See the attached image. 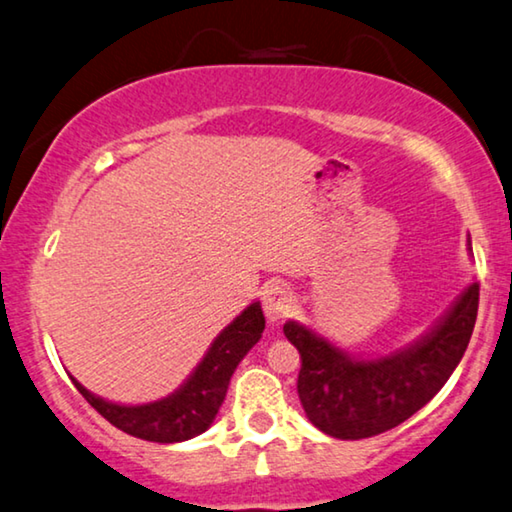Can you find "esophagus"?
<instances>
[{
    "label": "esophagus",
    "instance_id": "34e87169",
    "mask_svg": "<svg viewBox=\"0 0 512 512\" xmlns=\"http://www.w3.org/2000/svg\"><path fill=\"white\" fill-rule=\"evenodd\" d=\"M263 311L270 322H279L288 318V313L293 311V295L286 286L281 283H272L263 290Z\"/></svg>",
    "mask_w": 512,
    "mask_h": 512
}]
</instances>
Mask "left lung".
I'll use <instances>...</instances> for the list:
<instances>
[{
    "label": "left lung",
    "instance_id": "1",
    "mask_svg": "<svg viewBox=\"0 0 512 512\" xmlns=\"http://www.w3.org/2000/svg\"><path fill=\"white\" fill-rule=\"evenodd\" d=\"M476 313L478 283H471L426 336L377 359L350 357L313 329L288 320L283 334L300 350L297 393L309 421L336 439H364L400 426L460 364Z\"/></svg>",
    "mask_w": 512,
    "mask_h": 512
}]
</instances>
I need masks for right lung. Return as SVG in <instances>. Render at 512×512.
Instances as JSON below:
<instances>
[{
	"mask_svg": "<svg viewBox=\"0 0 512 512\" xmlns=\"http://www.w3.org/2000/svg\"><path fill=\"white\" fill-rule=\"evenodd\" d=\"M265 329L261 304H249L229 327L212 341L210 350L187 382L171 396L146 405H116L86 391L70 377L93 410L132 437L146 442L174 444L192 439L210 428L224 403L231 375L242 357L254 348Z\"/></svg>",
	"mask_w": 512,
	"mask_h": 512,
	"instance_id": "1",
	"label": "right lung"
}]
</instances>
